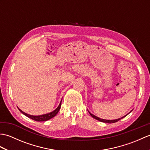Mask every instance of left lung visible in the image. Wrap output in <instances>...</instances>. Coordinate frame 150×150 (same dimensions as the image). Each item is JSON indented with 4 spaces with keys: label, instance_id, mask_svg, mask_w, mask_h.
<instances>
[{
    "label": "left lung",
    "instance_id": "left-lung-1",
    "mask_svg": "<svg viewBox=\"0 0 150 150\" xmlns=\"http://www.w3.org/2000/svg\"><path fill=\"white\" fill-rule=\"evenodd\" d=\"M131 111H130V112H131ZM88 112H89V113L90 114V115L93 117V118H94V119H95L96 120H99V121H100V122H105V123H115V122H118V121L119 120H120V119H123L124 117H125L127 115H124V117H121V118H119V119H115V120H106V119H100V118H99V117H96L95 115H93L92 113H91L90 111H88ZM129 112V113H130Z\"/></svg>",
    "mask_w": 150,
    "mask_h": 150
}]
</instances>
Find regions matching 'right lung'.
I'll return each instance as SVG.
<instances>
[{"mask_svg": "<svg viewBox=\"0 0 150 150\" xmlns=\"http://www.w3.org/2000/svg\"><path fill=\"white\" fill-rule=\"evenodd\" d=\"M61 103H62V100H61V101H60V104L59 105V106L57 107L54 111H52V112H50L49 113L41 115H29V114H28L24 112V111H22L21 110L19 109L18 108V109L19 110V111H20L22 114H24V115H26V117H29L30 119H32V120H35V121H38V122H41V121L48 120L52 119V118L55 117L56 115L58 113L59 110L60 109V106H61Z\"/></svg>", "mask_w": 150, "mask_h": 150, "instance_id": "obj_1", "label": "right lung"}]
</instances>
